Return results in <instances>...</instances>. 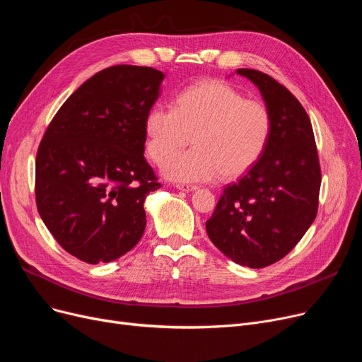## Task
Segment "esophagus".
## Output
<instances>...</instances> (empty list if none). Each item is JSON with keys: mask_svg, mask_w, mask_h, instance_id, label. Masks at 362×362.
Instances as JSON below:
<instances>
[{"mask_svg": "<svg viewBox=\"0 0 362 362\" xmlns=\"http://www.w3.org/2000/svg\"><path fill=\"white\" fill-rule=\"evenodd\" d=\"M175 187L182 192H194L197 188V185H192V184H177Z\"/></svg>", "mask_w": 362, "mask_h": 362, "instance_id": "1", "label": "esophagus"}]
</instances>
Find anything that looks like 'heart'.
Returning <instances> with one entry per match:
<instances>
[{"label": "heart", "instance_id": "1", "mask_svg": "<svg viewBox=\"0 0 362 362\" xmlns=\"http://www.w3.org/2000/svg\"><path fill=\"white\" fill-rule=\"evenodd\" d=\"M272 120L262 101L221 81H200L182 90L174 109L154 106L146 117L147 151L175 181L202 182L242 177L269 141ZM194 136V149L177 151Z\"/></svg>", "mask_w": 362, "mask_h": 362}]
</instances>
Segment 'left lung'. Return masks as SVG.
I'll return each mask as SVG.
<instances>
[{
    "mask_svg": "<svg viewBox=\"0 0 362 362\" xmlns=\"http://www.w3.org/2000/svg\"><path fill=\"white\" fill-rule=\"evenodd\" d=\"M237 74L259 88L272 129L261 159L223 188L206 231L235 264L264 268L283 259L314 222L321 168L311 120L299 100L264 72Z\"/></svg>",
    "mask_w": 362,
    "mask_h": 362,
    "instance_id": "8db88e82",
    "label": "left lung"
}]
</instances>
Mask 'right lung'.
Here are the masks:
<instances>
[{"label":"right lung","mask_w":362,"mask_h":362,"mask_svg":"<svg viewBox=\"0 0 362 362\" xmlns=\"http://www.w3.org/2000/svg\"><path fill=\"white\" fill-rule=\"evenodd\" d=\"M165 75L146 66L105 69L69 97L45 129L35 200L56 242L87 264L129 252L146 228L144 200L158 190L144 158L146 117Z\"/></svg>","instance_id":"1"}]
</instances>
